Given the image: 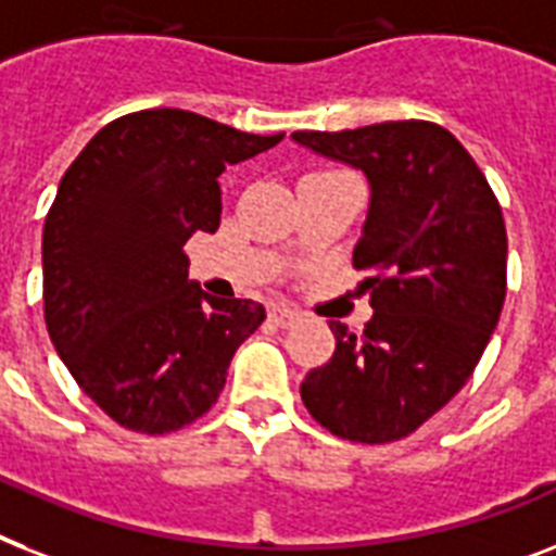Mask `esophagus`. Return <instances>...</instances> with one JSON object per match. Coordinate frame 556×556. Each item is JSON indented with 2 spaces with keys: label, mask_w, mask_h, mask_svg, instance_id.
<instances>
[{
  "label": "esophagus",
  "mask_w": 556,
  "mask_h": 556,
  "mask_svg": "<svg viewBox=\"0 0 556 556\" xmlns=\"http://www.w3.org/2000/svg\"><path fill=\"white\" fill-rule=\"evenodd\" d=\"M296 319H300V314L291 308H282V305H270L268 308V323L277 325V328H291Z\"/></svg>",
  "instance_id": "1"
}]
</instances>
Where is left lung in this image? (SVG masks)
Listing matches in <instances>:
<instances>
[{
  "instance_id": "obj_1",
  "label": "left lung",
  "mask_w": 556,
  "mask_h": 556,
  "mask_svg": "<svg viewBox=\"0 0 556 556\" xmlns=\"http://www.w3.org/2000/svg\"><path fill=\"white\" fill-rule=\"evenodd\" d=\"M296 142L365 170L371 207L354 248L374 317L331 323L333 356L302 403L333 437L380 445L414 434L466 386L505 302L503 207L471 153L437 122L296 130Z\"/></svg>"
}]
</instances>
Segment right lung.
Masks as SVG:
<instances>
[{"mask_svg":"<svg viewBox=\"0 0 556 556\" xmlns=\"http://www.w3.org/2000/svg\"><path fill=\"white\" fill-rule=\"evenodd\" d=\"M279 139L151 108L108 122L62 176L42 233L45 325L76 386L122 428L191 426L263 325L260 302L191 282L182 248L219 228L223 170Z\"/></svg>","mask_w":556,"mask_h":556,"instance_id":"obj_1","label":"right lung"}]
</instances>
